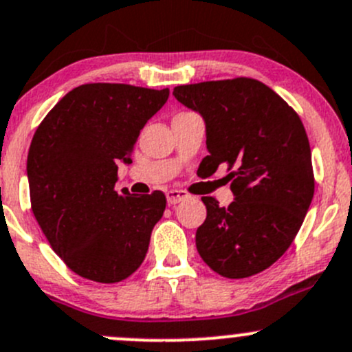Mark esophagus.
I'll return each instance as SVG.
<instances>
[{"instance_id":"obj_1","label":"esophagus","mask_w":352,"mask_h":352,"mask_svg":"<svg viewBox=\"0 0 352 352\" xmlns=\"http://www.w3.org/2000/svg\"><path fill=\"white\" fill-rule=\"evenodd\" d=\"M187 197L188 195L184 190H175V188H172V190L166 192V201H168V204H179V202L186 201Z\"/></svg>"}]
</instances>
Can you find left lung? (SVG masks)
Segmentation results:
<instances>
[{"instance_id": "obj_1", "label": "left lung", "mask_w": 352, "mask_h": 352, "mask_svg": "<svg viewBox=\"0 0 352 352\" xmlns=\"http://www.w3.org/2000/svg\"><path fill=\"white\" fill-rule=\"evenodd\" d=\"M206 124L202 173L228 164L234 201L202 197L206 221L195 246L226 278L263 272L288 250L314 197L312 153L300 118L273 89L248 77L173 89ZM199 166V168H201Z\"/></svg>"}]
</instances>
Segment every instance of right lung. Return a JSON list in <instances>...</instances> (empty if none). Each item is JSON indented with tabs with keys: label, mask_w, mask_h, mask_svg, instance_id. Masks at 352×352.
<instances>
[{
	"label": "right lung",
	"mask_w": 352,
	"mask_h": 352,
	"mask_svg": "<svg viewBox=\"0 0 352 352\" xmlns=\"http://www.w3.org/2000/svg\"><path fill=\"white\" fill-rule=\"evenodd\" d=\"M168 89L84 84L67 92L33 135L27 160L32 210L52 250L82 278L116 283L143 263L164 192L116 190L140 131Z\"/></svg>",
	"instance_id": "right-lung-1"
}]
</instances>
